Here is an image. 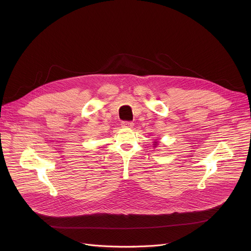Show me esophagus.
<instances>
[{
    "instance_id": "34e87169",
    "label": "esophagus",
    "mask_w": 251,
    "mask_h": 251,
    "mask_svg": "<svg viewBox=\"0 0 251 251\" xmlns=\"http://www.w3.org/2000/svg\"><path fill=\"white\" fill-rule=\"evenodd\" d=\"M133 123L132 122H128V121H123L122 123H121V126L123 127V128H132L133 127Z\"/></svg>"
}]
</instances>
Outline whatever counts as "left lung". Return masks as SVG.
Listing matches in <instances>:
<instances>
[{
	"mask_svg": "<svg viewBox=\"0 0 251 251\" xmlns=\"http://www.w3.org/2000/svg\"><path fill=\"white\" fill-rule=\"evenodd\" d=\"M157 144H159V142H157V141H156V140H155V141H154V142H153V146H154V148H155V147H156V146H157Z\"/></svg>",
	"mask_w": 251,
	"mask_h": 251,
	"instance_id": "8db88e82",
	"label": "left lung"
}]
</instances>
